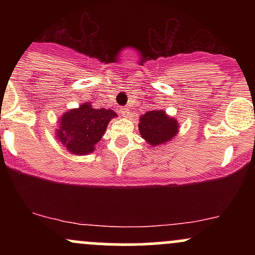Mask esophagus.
Segmentation results:
<instances>
[{
    "label": "esophagus",
    "instance_id": "34e87169",
    "mask_svg": "<svg viewBox=\"0 0 255 255\" xmlns=\"http://www.w3.org/2000/svg\"><path fill=\"white\" fill-rule=\"evenodd\" d=\"M120 114H121L124 118H128V116H129V110H128L127 108H121V109H120Z\"/></svg>",
    "mask_w": 255,
    "mask_h": 255
}]
</instances>
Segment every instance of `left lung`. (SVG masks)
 <instances>
[{
	"label": "left lung",
	"instance_id": "obj_1",
	"mask_svg": "<svg viewBox=\"0 0 255 255\" xmlns=\"http://www.w3.org/2000/svg\"><path fill=\"white\" fill-rule=\"evenodd\" d=\"M177 120L169 116L164 110H151L139 118L140 135L148 145H165L178 134Z\"/></svg>",
	"mask_w": 255,
	"mask_h": 255
}]
</instances>
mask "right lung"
<instances>
[{
	"label": "right lung",
	"mask_w": 255,
	"mask_h": 255,
	"mask_svg": "<svg viewBox=\"0 0 255 255\" xmlns=\"http://www.w3.org/2000/svg\"><path fill=\"white\" fill-rule=\"evenodd\" d=\"M116 118L114 110L95 109L91 103H83L58 119L55 135L72 154L86 156L96 150L110 120Z\"/></svg>",
	"instance_id": "add662e5"
}]
</instances>
